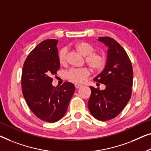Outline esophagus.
Returning a JSON list of instances; mask_svg holds the SVG:
<instances>
[{
  "mask_svg": "<svg viewBox=\"0 0 151 151\" xmlns=\"http://www.w3.org/2000/svg\"><path fill=\"white\" fill-rule=\"evenodd\" d=\"M75 88H76V89H78V88H81L82 87V85H80V84H75Z\"/></svg>",
  "mask_w": 151,
  "mask_h": 151,
  "instance_id": "1",
  "label": "esophagus"
}]
</instances>
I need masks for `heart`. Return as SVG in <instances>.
<instances>
[{"instance_id":"1","label":"heart","mask_w":151,"mask_h":151,"mask_svg":"<svg viewBox=\"0 0 151 151\" xmlns=\"http://www.w3.org/2000/svg\"><path fill=\"white\" fill-rule=\"evenodd\" d=\"M76 51L86 57V62L95 71L101 70L105 65V58L103 55L94 52L95 48L92 44L86 42H79L74 45ZM67 50L65 48H61L58 52V60L61 65L66 63ZM90 70L86 68H71L64 73V78L75 83H82L90 75Z\"/></svg>"}]
</instances>
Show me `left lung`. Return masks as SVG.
<instances>
[{"instance_id":"1","label":"left lung","mask_w":151,"mask_h":151,"mask_svg":"<svg viewBox=\"0 0 151 151\" xmlns=\"http://www.w3.org/2000/svg\"><path fill=\"white\" fill-rule=\"evenodd\" d=\"M99 42L107 48L105 66L94 81L103 83L105 90L90 86L88 109L99 120L116 117L131 99L133 79V68L124 48L113 38L99 37Z\"/></svg>"}]
</instances>
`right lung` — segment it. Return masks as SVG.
Instances as JSON below:
<instances>
[{"label": "right lung", "instance_id": "obj_1", "mask_svg": "<svg viewBox=\"0 0 151 151\" xmlns=\"http://www.w3.org/2000/svg\"><path fill=\"white\" fill-rule=\"evenodd\" d=\"M58 40H46L31 51L22 73V89L31 111L42 120L55 122L63 117L75 90L73 83L52 86L51 76L60 68Z\"/></svg>", "mask_w": 151, "mask_h": 151}]
</instances>
